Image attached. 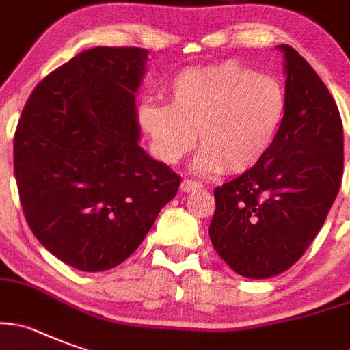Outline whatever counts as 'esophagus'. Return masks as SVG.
Masks as SVG:
<instances>
[{
  "mask_svg": "<svg viewBox=\"0 0 350 350\" xmlns=\"http://www.w3.org/2000/svg\"><path fill=\"white\" fill-rule=\"evenodd\" d=\"M198 189H201V184L196 180H189V178H185V180H182L180 184L182 192H192V191H198Z\"/></svg>",
  "mask_w": 350,
  "mask_h": 350,
  "instance_id": "1",
  "label": "esophagus"
}]
</instances>
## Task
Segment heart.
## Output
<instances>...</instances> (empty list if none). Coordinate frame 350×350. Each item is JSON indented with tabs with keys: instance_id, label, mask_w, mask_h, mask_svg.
<instances>
[{
	"instance_id": "b5f03b06",
	"label": "heart",
	"mask_w": 350,
	"mask_h": 350,
	"mask_svg": "<svg viewBox=\"0 0 350 350\" xmlns=\"http://www.w3.org/2000/svg\"><path fill=\"white\" fill-rule=\"evenodd\" d=\"M286 114V94L272 76L239 62L187 69L170 86V104L146 102L139 111L154 152L175 165L194 146L200 173H246L274 146Z\"/></svg>"
}]
</instances>
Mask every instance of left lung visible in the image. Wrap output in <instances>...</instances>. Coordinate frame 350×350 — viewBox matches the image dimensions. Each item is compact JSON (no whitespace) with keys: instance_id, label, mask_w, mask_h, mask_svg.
<instances>
[{"instance_id":"8db88e82","label":"left lung","mask_w":350,"mask_h":350,"mask_svg":"<svg viewBox=\"0 0 350 350\" xmlns=\"http://www.w3.org/2000/svg\"><path fill=\"white\" fill-rule=\"evenodd\" d=\"M283 51L286 114L260 165L215 189L210 239L220 258L252 280L288 271L321 230L340 189L344 128L321 78L299 51Z\"/></svg>"}]
</instances>
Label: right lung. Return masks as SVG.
Listing matches in <instances>:
<instances>
[{
    "instance_id": "add662e5",
    "label": "right lung",
    "mask_w": 350,
    "mask_h": 350,
    "mask_svg": "<svg viewBox=\"0 0 350 350\" xmlns=\"http://www.w3.org/2000/svg\"><path fill=\"white\" fill-rule=\"evenodd\" d=\"M149 51L95 46L46 76L14 139L25 220L59 260L85 272L135 252L180 177L139 146L135 95Z\"/></svg>"
}]
</instances>
